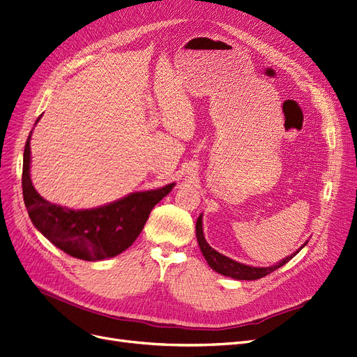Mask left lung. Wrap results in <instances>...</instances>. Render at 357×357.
Masks as SVG:
<instances>
[{
  "instance_id": "8db88e82",
  "label": "left lung",
  "mask_w": 357,
  "mask_h": 357,
  "mask_svg": "<svg viewBox=\"0 0 357 357\" xmlns=\"http://www.w3.org/2000/svg\"><path fill=\"white\" fill-rule=\"evenodd\" d=\"M195 234H197V241H199V245H200V250L204 256V259L207 260L208 266L212 268L213 271H216L220 275H225V276H229V278H234V280H240V281H253V280H259V278H263V276L269 275L271 272L276 271L278 268L284 266L287 261L291 260L300 250L305 247L307 244V241L303 244L296 253H293L291 256H288L285 259H282L280 263H276V265L273 266H268V268H255V266H248V265H244V263H240V261H235L227 256L220 255L219 252H216L215 248L210 247L204 238V234H203V216L200 215L199 219H197V223H195Z\"/></svg>"
}]
</instances>
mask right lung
<instances>
[{"label": "right lung", "instance_id": "1", "mask_svg": "<svg viewBox=\"0 0 357 357\" xmlns=\"http://www.w3.org/2000/svg\"><path fill=\"white\" fill-rule=\"evenodd\" d=\"M31 135L32 132L23 153L24 206L35 228L72 257L97 261L125 252L141 234L153 207L175 187V183H169L151 191L132 192L121 200L96 208L73 210L51 204L32 185Z\"/></svg>", "mask_w": 357, "mask_h": 357}]
</instances>
